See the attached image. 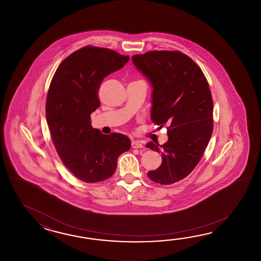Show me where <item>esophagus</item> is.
<instances>
[{"mask_svg":"<svg viewBox=\"0 0 261 261\" xmlns=\"http://www.w3.org/2000/svg\"><path fill=\"white\" fill-rule=\"evenodd\" d=\"M143 144L140 141H133L132 142V147L133 148H143Z\"/></svg>","mask_w":261,"mask_h":261,"instance_id":"esophagus-1","label":"esophagus"}]
</instances>
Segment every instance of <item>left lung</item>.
Masks as SVG:
<instances>
[{
	"label": "left lung",
	"instance_id": "1",
	"mask_svg": "<svg viewBox=\"0 0 261 261\" xmlns=\"http://www.w3.org/2000/svg\"><path fill=\"white\" fill-rule=\"evenodd\" d=\"M132 59L153 87L152 122L168 129L165 144H146L162 155L161 166L147 175L161 185L176 183L194 170L211 139L209 84L196 62L177 50H153Z\"/></svg>",
	"mask_w": 261,
	"mask_h": 261
}]
</instances>
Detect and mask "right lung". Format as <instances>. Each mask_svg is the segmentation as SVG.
Returning a JSON list of instances; mask_svg holds the SVG:
<instances>
[{"label": "right lung", "mask_w": 261, "mask_h": 261, "mask_svg": "<svg viewBox=\"0 0 261 261\" xmlns=\"http://www.w3.org/2000/svg\"><path fill=\"white\" fill-rule=\"evenodd\" d=\"M128 60L115 50L86 45L68 56L51 80L45 102L51 137L63 165L86 183L111 177L118 156L130 148L126 135L102 134L90 122L91 113L100 106L103 78Z\"/></svg>", "instance_id": "add662e5"}]
</instances>
